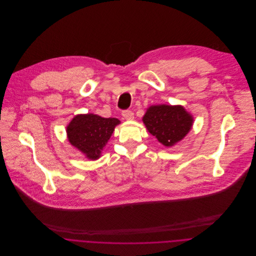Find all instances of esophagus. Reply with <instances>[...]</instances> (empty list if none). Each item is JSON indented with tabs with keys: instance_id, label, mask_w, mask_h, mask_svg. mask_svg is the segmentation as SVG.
<instances>
[{
	"instance_id": "34e87169",
	"label": "esophagus",
	"mask_w": 256,
	"mask_h": 256,
	"mask_svg": "<svg viewBox=\"0 0 256 256\" xmlns=\"http://www.w3.org/2000/svg\"><path fill=\"white\" fill-rule=\"evenodd\" d=\"M122 116L124 117L125 120H133L134 119V113L132 111H129V110H125L122 112Z\"/></svg>"
}]
</instances>
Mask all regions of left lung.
<instances>
[{"mask_svg": "<svg viewBox=\"0 0 256 256\" xmlns=\"http://www.w3.org/2000/svg\"><path fill=\"white\" fill-rule=\"evenodd\" d=\"M148 132L162 144L172 147L192 129V116L182 106H150L142 119Z\"/></svg>", "mask_w": 256, "mask_h": 256, "instance_id": "8db88e82", "label": "left lung"}]
</instances>
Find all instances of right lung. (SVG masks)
Listing matches in <instances>:
<instances>
[{"label": "right lung", "mask_w": 256, "mask_h": 256, "mask_svg": "<svg viewBox=\"0 0 256 256\" xmlns=\"http://www.w3.org/2000/svg\"><path fill=\"white\" fill-rule=\"evenodd\" d=\"M118 124L117 118H103L90 113L76 115L66 127L68 138L86 158L96 160Z\"/></svg>", "instance_id": "add662e5"}]
</instances>
